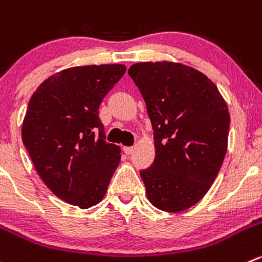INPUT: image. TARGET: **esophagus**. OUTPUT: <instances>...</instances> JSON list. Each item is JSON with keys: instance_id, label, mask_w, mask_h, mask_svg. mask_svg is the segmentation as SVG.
<instances>
[{"instance_id": "1", "label": "esophagus", "mask_w": 262, "mask_h": 262, "mask_svg": "<svg viewBox=\"0 0 262 262\" xmlns=\"http://www.w3.org/2000/svg\"><path fill=\"white\" fill-rule=\"evenodd\" d=\"M123 151L125 152L126 155H130L132 152L134 151V147H123Z\"/></svg>"}]
</instances>
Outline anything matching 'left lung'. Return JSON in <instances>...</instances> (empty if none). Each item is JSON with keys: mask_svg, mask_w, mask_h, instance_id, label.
Wrapping results in <instances>:
<instances>
[{"mask_svg": "<svg viewBox=\"0 0 262 262\" xmlns=\"http://www.w3.org/2000/svg\"><path fill=\"white\" fill-rule=\"evenodd\" d=\"M128 74L154 129L155 160L139 171L147 197L162 211H184L206 194L224 161L227 103L206 75L182 63L138 62Z\"/></svg>", "mask_w": 262, "mask_h": 262, "instance_id": "obj_1", "label": "left lung"}]
</instances>
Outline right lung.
Listing matches in <instances>:
<instances>
[{"label":"right lung","mask_w":262,"mask_h":262,"mask_svg":"<svg viewBox=\"0 0 262 262\" xmlns=\"http://www.w3.org/2000/svg\"><path fill=\"white\" fill-rule=\"evenodd\" d=\"M124 73L119 63L62 70L28 105L21 137L35 170L58 199L80 209L101 202L120 162V147L106 142L98 110Z\"/></svg>","instance_id":"add662e5"}]
</instances>
